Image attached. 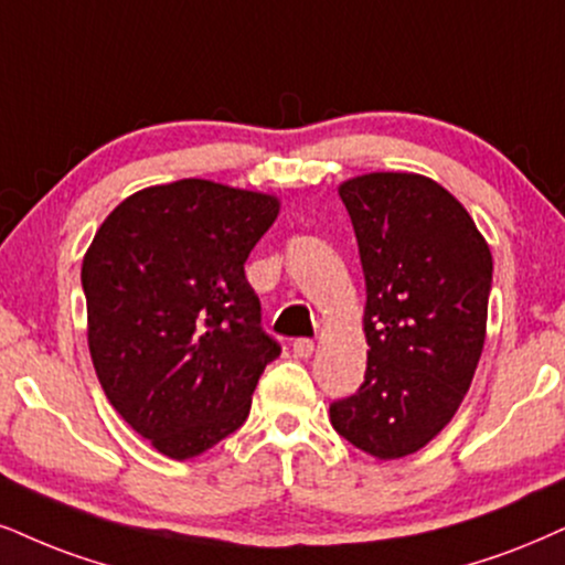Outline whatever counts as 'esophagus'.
Here are the masks:
<instances>
[{
	"instance_id": "obj_1",
	"label": "esophagus",
	"mask_w": 565,
	"mask_h": 565,
	"mask_svg": "<svg viewBox=\"0 0 565 565\" xmlns=\"http://www.w3.org/2000/svg\"><path fill=\"white\" fill-rule=\"evenodd\" d=\"M294 353L298 359H309L311 353H315V340H309V338L294 340Z\"/></svg>"
}]
</instances>
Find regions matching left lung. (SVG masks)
<instances>
[{"label": "left lung", "mask_w": 565, "mask_h": 565, "mask_svg": "<svg viewBox=\"0 0 565 565\" xmlns=\"http://www.w3.org/2000/svg\"><path fill=\"white\" fill-rule=\"evenodd\" d=\"M366 282V374L330 406L340 437L390 461L452 419L484 348L492 254L469 212L414 172H369L338 188Z\"/></svg>", "instance_id": "8db88e82"}]
</instances>
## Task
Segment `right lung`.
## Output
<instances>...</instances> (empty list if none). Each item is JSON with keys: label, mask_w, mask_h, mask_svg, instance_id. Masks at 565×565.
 <instances>
[{"label": "right lung", "mask_w": 565, "mask_h": 565, "mask_svg": "<svg viewBox=\"0 0 565 565\" xmlns=\"http://www.w3.org/2000/svg\"><path fill=\"white\" fill-rule=\"evenodd\" d=\"M277 212L275 196L212 180L151 185L102 222L83 256L96 377L117 414L175 461L233 435L280 356L243 269Z\"/></svg>", "instance_id": "1"}]
</instances>
